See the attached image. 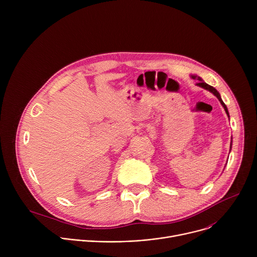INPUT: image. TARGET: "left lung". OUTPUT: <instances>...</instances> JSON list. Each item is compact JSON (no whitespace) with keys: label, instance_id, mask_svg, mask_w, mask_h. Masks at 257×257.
Returning <instances> with one entry per match:
<instances>
[{"label":"left lung","instance_id":"obj_1","mask_svg":"<svg viewBox=\"0 0 257 257\" xmlns=\"http://www.w3.org/2000/svg\"><path fill=\"white\" fill-rule=\"evenodd\" d=\"M190 77H191L193 80H196V81H197V82H196V85H197V86L202 87V88H204V89L208 90V91H209V92H211L214 96H216V97H217V99L219 100V102H221V104H222V105H223V107L225 108L226 114H227V115H228V117L230 118V115H229V112H228V107H227V105L225 104V102L223 101V99H222V97H221V94L218 93V91H217L214 87H212V86L208 85L207 83H205V82L202 80V78H201V77H199V76H197V75H190ZM231 149H232V141H231L230 152H231Z\"/></svg>","mask_w":257,"mask_h":257}]
</instances>
